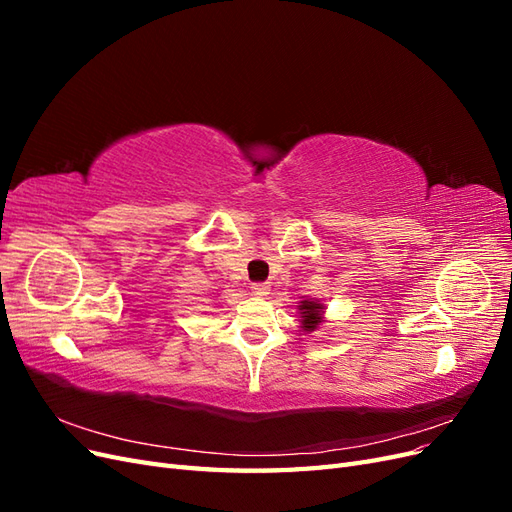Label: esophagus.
I'll return each instance as SVG.
<instances>
[{"label": "esophagus", "instance_id": "34e87169", "mask_svg": "<svg viewBox=\"0 0 512 512\" xmlns=\"http://www.w3.org/2000/svg\"><path fill=\"white\" fill-rule=\"evenodd\" d=\"M269 290H271V286H269L267 282H256V284H252V292L256 294V297H267Z\"/></svg>", "mask_w": 512, "mask_h": 512}]
</instances>
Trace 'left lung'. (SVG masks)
<instances>
[{"label":"left lung","mask_w":512,"mask_h":512,"mask_svg":"<svg viewBox=\"0 0 512 512\" xmlns=\"http://www.w3.org/2000/svg\"><path fill=\"white\" fill-rule=\"evenodd\" d=\"M320 312H322V305H318L314 301H303V305H301V318H303L305 331H314L318 327V322L322 320Z\"/></svg>","instance_id":"left-lung-1"}]
</instances>
